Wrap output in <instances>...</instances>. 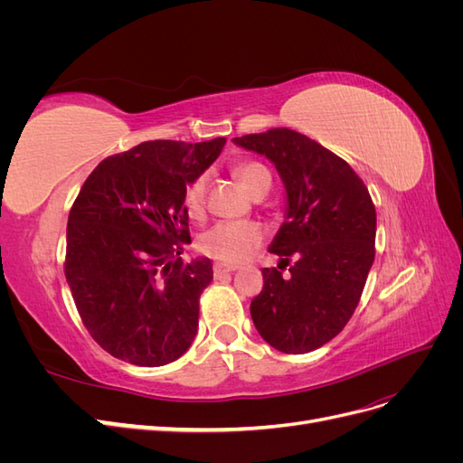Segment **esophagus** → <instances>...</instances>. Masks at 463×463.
I'll return each instance as SVG.
<instances>
[{"mask_svg": "<svg viewBox=\"0 0 463 463\" xmlns=\"http://www.w3.org/2000/svg\"><path fill=\"white\" fill-rule=\"evenodd\" d=\"M233 270H235L233 266H226V264L216 262V264H214V278H216V279L226 278V276H230Z\"/></svg>", "mask_w": 463, "mask_h": 463, "instance_id": "esophagus-1", "label": "esophagus"}]
</instances>
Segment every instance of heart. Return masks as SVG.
I'll return each instance as SVG.
<instances>
[{
  "label": "heart",
  "instance_id": "1",
  "mask_svg": "<svg viewBox=\"0 0 463 463\" xmlns=\"http://www.w3.org/2000/svg\"><path fill=\"white\" fill-rule=\"evenodd\" d=\"M235 175L241 185L255 194L270 189V174L259 162H241L235 165ZM206 175L194 177L185 189V208L191 216H201L204 208ZM264 240V232L253 222H220L204 232L199 240L201 253L226 264H241L257 253Z\"/></svg>",
  "mask_w": 463,
  "mask_h": 463
}]
</instances>
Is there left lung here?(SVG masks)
Segmentation results:
<instances>
[{
  "label": "left lung",
  "mask_w": 463,
  "mask_h": 463,
  "mask_svg": "<svg viewBox=\"0 0 463 463\" xmlns=\"http://www.w3.org/2000/svg\"><path fill=\"white\" fill-rule=\"evenodd\" d=\"M233 143L269 158L288 197L269 249L279 264L262 269L250 317L278 352L309 354L344 330L365 288L376 235L369 189L345 160L298 131L278 128Z\"/></svg>",
  "instance_id": "obj_1"
}]
</instances>
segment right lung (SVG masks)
I'll return each mask as SVG.
<instances>
[{
    "label": "right lung",
    "instance_id": "right-lung-1",
    "mask_svg": "<svg viewBox=\"0 0 463 463\" xmlns=\"http://www.w3.org/2000/svg\"><path fill=\"white\" fill-rule=\"evenodd\" d=\"M226 145L146 141L102 160L67 220L65 278L94 342L138 367L184 355L213 282L206 257L181 260L191 243L185 189Z\"/></svg>",
    "mask_w": 463,
    "mask_h": 463
}]
</instances>
